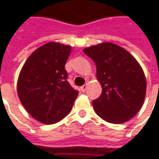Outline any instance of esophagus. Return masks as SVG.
<instances>
[{
  "label": "esophagus",
  "instance_id": "1",
  "mask_svg": "<svg viewBox=\"0 0 159 159\" xmlns=\"http://www.w3.org/2000/svg\"><path fill=\"white\" fill-rule=\"evenodd\" d=\"M87 89H88V83H86L85 85H83L82 87H80V89H81L82 92H85L87 90Z\"/></svg>",
  "mask_w": 159,
  "mask_h": 159
}]
</instances>
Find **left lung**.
I'll use <instances>...</instances> for the list:
<instances>
[{
  "instance_id": "1",
  "label": "left lung",
  "mask_w": 159,
  "mask_h": 159,
  "mask_svg": "<svg viewBox=\"0 0 159 159\" xmlns=\"http://www.w3.org/2000/svg\"><path fill=\"white\" fill-rule=\"evenodd\" d=\"M96 65L101 95L92 102L103 120L121 124L134 117L146 95V78L137 60L122 47L102 42L83 49Z\"/></svg>"
}]
</instances>
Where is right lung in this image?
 <instances>
[{
    "mask_svg": "<svg viewBox=\"0 0 159 159\" xmlns=\"http://www.w3.org/2000/svg\"><path fill=\"white\" fill-rule=\"evenodd\" d=\"M71 47L48 42L31 54L17 80V95L34 119L45 125L63 119L72 109L79 92L71 88L64 68Z\"/></svg>",
    "mask_w": 159,
    "mask_h": 159,
    "instance_id": "right-lung-1",
    "label": "right lung"
}]
</instances>
